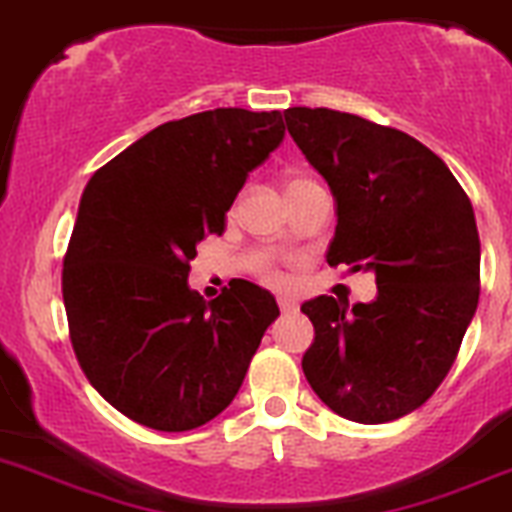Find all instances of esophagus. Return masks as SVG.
Wrapping results in <instances>:
<instances>
[{
	"label": "esophagus",
	"mask_w": 512,
	"mask_h": 512,
	"mask_svg": "<svg viewBox=\"0 0 512 512\" xmlns=\"http://www.w3.org/2000/svg\"><path fill=\"white\" fill-rule=\"evenodd\" d=\"M277 305H280V310L285 312H295L297 310V300H292V297H277Z\"/></svg>",
	"instance_id": "obj_1"
}]
</instances>
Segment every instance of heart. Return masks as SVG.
<instances>
[{
    "instance_id": "1",
    "label": "heart",
    "mask_w": 512,
    "mask_h": 512,
    "mask_svg": "<svg viewBox=\"0 0 512 512\" xmlns=\"http://www.w3.org/2000/svg\"><path fill=\"white\" fill-rule=\"evenodd\" d=\"M300 182H307V180H292L290 185H287V187H292V185H300ZM267 277H270V280H277V275H275V272H272V270H267Z\"/></svg>"
}]
</instances>
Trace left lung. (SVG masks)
Returning a JSON list of instances; mask_svg holds the SVG:
<instances>
[{
    "label": "left lung",
    "instance_id": "left-lung-1",
    "mask_svg": "<svg viewBox=\"0 0 512 512\" xmlns=\"http://www.w3.org/2000/svg\"><path fill=\"white\" fill-rule=\"evenodd\" d=\"M287 132L335 200L330 265L375 275L372 302H302L310 388L340 418L377 425L425 403L478 310L480 237L453 172L405 132L325 107L285 109Z\"/></svg>",
    "mask_w": 512,
    "mask_h": 512
}]
</instances>
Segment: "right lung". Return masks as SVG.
Listing matches in <instances>:
<instances>
[{"label": "right lung", "mask_w": 512, "mask_h": 512, "mask_svg": "<svg viewBox=\"0 0 512 512\" xmlns=\"http://www.w3.org/2000/svg\"><path fill=\"white\" fill-rule=\"evenodd\" d=\"M282 137L277 109H207L147 132L84 187L62 270L69 337L94 390L145 428L217 418L280 315L252 282L205 302L187 277Z\"/></svg>", "instance_id": "1"}]
</instances>
